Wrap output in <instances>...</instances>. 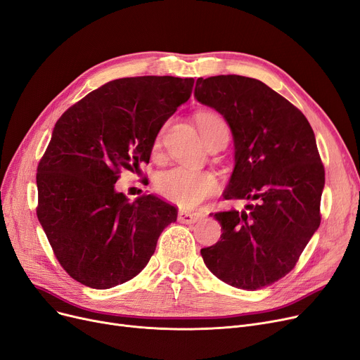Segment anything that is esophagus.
Instances as JSON below:
<instances>
[{"instance_id":"34e87169","label":"esophagus","mask_w":360,"mask_h":360,"mask_svg":"<svg viewBox=\"0 0 360 360\" xmlns=\"http://www.w3.org/2000/svg\"><path fill=\"white\" fill-rule=\"evenodd\" d=\"M178 219H179V222H182V224H194L200 219V214L186 212V210H179L178 212Z\"/></svg>"}]
</instances>
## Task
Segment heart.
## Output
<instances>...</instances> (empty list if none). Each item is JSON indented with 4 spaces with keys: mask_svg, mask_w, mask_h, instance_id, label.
Listing matches in <instances>:
<instances>
[{
    "mask_svg": "<svg viewBox=\"0 0 360 360\" xmlns=\"http://www.w3.org/2000/svg\"><path fill=\"white\" fill-rule=\"evenodd\" d=\"M222 120L217 115L202 112L197 116L201 135L213 122ZM163 131L154 139V150H158L162 143ZM154 190L165 200L174 202L181 209H194L200 202L210 198L217 191V179L213 174L206 170H193L188 167H172L160 172L154 179Z\"/></svg>",
    "mask_w": 360,
    "mask_h": 360,
    "instance_id": "heart-1",
    "label": "heart"
}]
</instances>
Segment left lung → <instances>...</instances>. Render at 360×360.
Wrapping results in <instances>:
<instances>
[{"instance_id":"1","label":"left lung","mask_w":360,"mask_h":360,"mask_svg":"<svg viewBox=\"0 0 360 360\" xmlns=\"http://www.w3.org/2000/svg\"><path fill=\"white\" fill-rule=\"evenodd\" d=\"M194 97L232 131L236 166L225 200L253 202L212 213L224 231L201 248L202 260L232 287L271 285L295 266L321 224L325 170L314 129L299 108L253 77H198Z\"/></svg>"}]
</instances>
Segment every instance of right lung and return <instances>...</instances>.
Listing matches in <instances>:
<instances>
[{"instance_id": "obj_1", "label": "right lung", "mask_w": 360, "mask_h": 360, "mask_svg": "<svg viewBox=\"0 0 360 360\" xmlns=\"http://www.w3.org/2000/svg\"><path fill=\"white\" fill-rule=\"evenodd\" d=\"M193 77H122L61 115L38 165L37 214L53 252L77 283L105 290L141 272L175 206L153 194L129 202L122 169L148 163L165 122L188 101Z\"/></svg>"}]
</instances>
